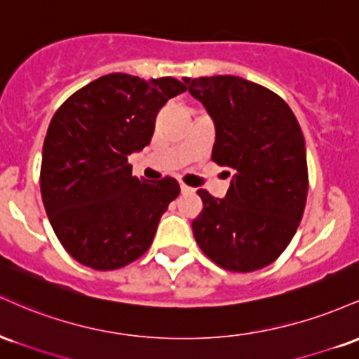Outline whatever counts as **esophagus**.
I'll use <instances>...</instances> for the list:
<instances>
[{
  "mask_svg": "<svg viewBox=\"0 0 359 359\" xmlns=\"http://www.w3.org/2000/svg\"><path fill=\"white\" fill-rule=\"evenodd\" d=\"M180 191H182V194H192V192H194V189H192V187H189L187 184L180 182Z\"/></svg>",
  "mask_w": 359,
  "mask_h": 359,
  "instance_id": "34e87169",
  "label": "esophagus"
}]
</instances>
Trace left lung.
<instances>
[{
    "instance_id": "obj_1",
    "label": "left lung",
    "mask_w": 359,
    "mask_h": 359,
    "mask_svg": "<svg viewBox=\"0 0 359 359\" xmlns=\"http://www.w3.org/2000/svg\"><path fill=\"white\" fill-rule=\"evenodd\" d=\"M216 125L212 162L233 168L224 199L205 189L192 221L196 243L217 266L248 273L275 262L306 209V142L294 111L273 90L236 76L185 77Z\"/></svg>"
}]
</instances>
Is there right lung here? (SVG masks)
Listing matches in <instances>:
<instances>
[{
    "label": "right lung",
    "instance_id": "add662e5",
    "mask_svg": "<svg viewBox=\"0 0 359 359\" xmlns=\"http://www.w3.org/2000/svg\"><path fill=\"white\" fill-rule=\"evenodd\" d=\"M184 90L174 77L108 74L76 90L53 114L40 192L53 233L82 265L118 270L150 248L180 187L174 177L151 182L131 175L128 155L150 143L158 111Z\"/></svg>",
    "mask_w": 359,
    "mask_h": 359
}]
</instances>
